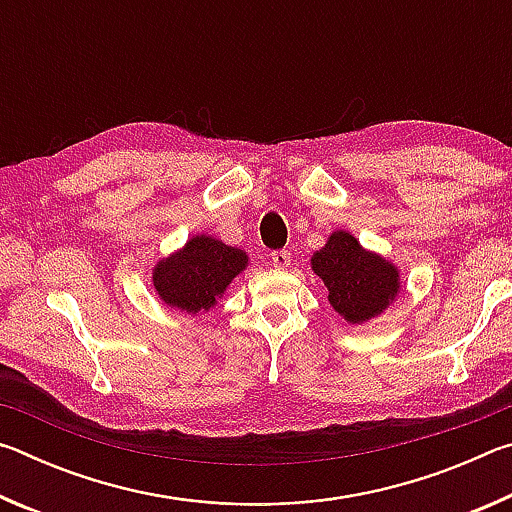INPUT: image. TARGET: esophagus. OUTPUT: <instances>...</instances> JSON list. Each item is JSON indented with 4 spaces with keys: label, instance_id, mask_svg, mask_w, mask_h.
<instances>
[{
    "label": "esophagus",
    "instance_id": "obj_1",
    "mask_svg": "<svg viewBox=\"0 0 512 512\" xmlns=\"http://www.w3.org/2000/svg\"><path fill=\"white\" fill-rule=\"evenodd\" d=\"M271 259H273V266L275 268H287L291 264V253H289L287 248H280V250H275V253L271 255Z\"/></svg>",
    "mask_w": 512,
    "mask_h": 512
}]
</instances>
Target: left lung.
I'll list each match as a JSON object with an SVG mask.
<instances>
[{"label":"left lung","instance_id":"obj_1","mask_svg":"<svg viewBox=\"0 0 512 512\" xmlns=\"http://www.w3.org/2000/svg\"><path fill=\"white\" fill-rule=\"evenodd\" d=\"M311 268L323 277L329 302L350 323L381 314L397 291V268L359 246L350 232H334L325 248L311 257Z\"/></svg>","mask_w":512,"mask_h":512}]
</instances>
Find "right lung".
Returning a JSON list of instances; mask_svg holds the SVG:
<instances>
[{"mask_svg":"<svg viewBox=\"0 0 512 512\" xmlns=\"http://www.w3.org/2000/svg\"><path fill=\"white\" fill-rule=\"evenodd\" d=\"M246 264L244 250L201 235L189 239L178 255L155 266L153 284L167 305L198 314L216 305Z\"/></svg>","mask_w":512,"mask_h":512,"instance_id":"1","label":"right lung"}]
</instances>
